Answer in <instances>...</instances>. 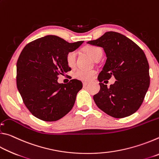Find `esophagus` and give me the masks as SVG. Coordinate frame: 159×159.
I'll list each match as a JSON object with an SVG mask.
<instances>
[{
  "mask_svg": "<svg viewBox=\"0 0 159 159\" xmlns=\"http://www.w3.org/2000/svg\"><path fill=\"white\" fill-rule=\"evenodd\" d=\"M83 86H84V87H85V86H87L88 85V82H83Z\"/></svg>",
  "mask_w": 159,
  "mask_h": 159,
  "instance_id": "obj_1",
  "label": "esophagus"
}]
</instances>
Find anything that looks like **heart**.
Instances as JSON below:
<instances>
[{"mask_svg": "<svg viewBox=\"0 0 159 159\" xmlns=\"http://www.w3.org/2000/svg\"><path fill=\"white\" fill-rule=\"evenodd\" d=\"M86 51L92 57L94 60H96L99 55H102V50L100 48L96 46H89L86 48ZM76 52L75 51H71L67 53L66 56V61L69 66H74L76 63ZM96 71L93 69H77L74 73V76L76 79L87 81L90 80L95 76Z\"/></svg>", "mask_w": 159, "mask_h": 159, "instance_id": "heart-1", "label": "heart"}]
</instances>
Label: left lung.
<instances>
[{
  "instance_id": "1",
  "label": "left lung",
  "mask_w": 159,
  "mask_h": 159,
  "mask_svg": "<svg viewBox=\"0 0 159 159\" xmlns=\"http://www.w3.org/2000/svg\"><path fill=\"white\" fill-rule=\"evenodd\" d=\"M88 43L102 47L107 56L98 78L100 90L93 96L97 106L117 118L134 114L143 102L150 84L149 66L143 50L124 35L114 31L106 32ZM111 76L117 80L107 87L104 83Z\"/></svg>"
}]
</instances>
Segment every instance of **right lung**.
Returning <instances> with one entry per match:
<instances>
[{
    "label": "right lung",
    "instance_id": "1",
    "mask_svg": "<svg viewBox=\"0 0 159 159\" xmlns=\"http://www.w3.org/2000/svg\"><path fill=\"white\" fill-rule=\"evenodd\" d=\"M83 41L69 43L49 35L29 43L17 62V86L26 108L44 121H56L71 111L80 80L66 84L57 82L58 76L71 71L66 61L67 53L77 49Z\"/></svg>",
    "mask_w": 159,
    "mask_h": 159
}]
</instances>
